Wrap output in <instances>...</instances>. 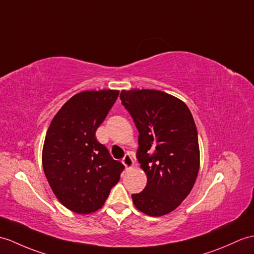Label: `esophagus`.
<instances>
[{"mask_svg":"<svg viewBox=\"0 0 254 254\" xmlns=\"http://www.w3.org/2000/svg\"><path fill=\"white\" fill-rule=\"evenodd\" d=\"M122 163L125 164V167H126L127 169H132L133 166H134L133 158H132L131 156H129L128 154H127V155L125 156V158L122 159Z\"/></svg>","mask_w":254,"mask_h":254,"instance_id":"obj_1","label":"esophagus"}]
</instances>
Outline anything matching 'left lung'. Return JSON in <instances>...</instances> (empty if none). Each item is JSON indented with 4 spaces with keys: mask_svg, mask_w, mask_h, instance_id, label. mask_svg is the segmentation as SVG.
<instances>
[{
    "mask_svg": "<svg viewBox=\"0 0 254 254\" xmlns=\"http://www.w3.org/2000/svg\"><path fill=\"white\" fill-rule=\"evenodd\" d=\"M120 99L138 129L136 158L147 175L144 190L132 194L133 203L147 215L168 214L188 196L199 171L190 110L181 99L157 90H123Z\"/></svg>",
    "mask_w": 254,
    "mask_h": 254,
    "instance_id": "1",
    "label": "left lung"
}]
</instances>
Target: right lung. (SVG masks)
I'll list each match as a JSON object with an SVG mask.
<instances>
[{
	"mask_svg": "<svg viewBox=\"0 0 254 254\" xmlns=\"http://www.w3.org/2000/svg\"><path fill=\"white\" fill-rule=\"evenodd\" d=\"M118 96L115 90L75 94L46 132L42 163L47 182L64 207L79 214L102 208L125 170L95 136Z\"/></svg>",
	"mask_w": 254,
	"mask_h": 254,
	"instance_id": "1",
	"label": "right lung"
}]
</instances>
